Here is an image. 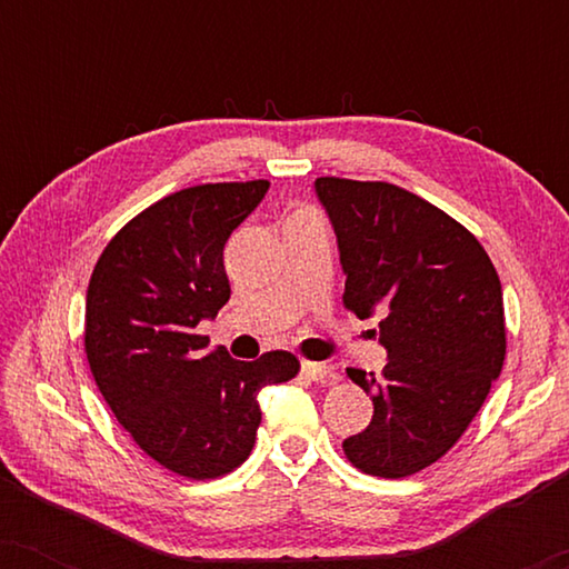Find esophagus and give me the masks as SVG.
<instances>
[{
    "instance_id": "obj_1",
    "label": "esophagus",
    "mask_w": 569,
    "mask_h": 569,
    "mask_svg": "<svg viewBox=\"0 0 569 569\" xmlns=\"http://www.w3.org/2000/svg\"><path fill=\"white\" fill-rule=\"evenodd\" d=\"M302 376H306L308 380H313V383H331V380L337 378V372H333L331 365H326V362L306 360L302 362Z\"/></svg>"
}]
</instances>
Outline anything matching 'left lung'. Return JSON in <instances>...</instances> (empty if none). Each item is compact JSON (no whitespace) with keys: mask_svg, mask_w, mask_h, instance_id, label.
Masks as SVG:
<instances>
[{"mask_svg":"<svg viewBox=\"0 0 569 569\" xmlns=\"http://www.w3.org/2000/svg\"><path fill=\"white\" fill-rule=\"evenodd\" d=\"M345 267V308L378 310L380 376L347 368L372 422L341 442L362 473L403 479L440 461L477 417L505 362L502 284L473 232L388 181L316 178Z\"/></svg>","mask_w":569,"mask_h":569,"instance_id":"1","label":"left lung"}]
</instances>
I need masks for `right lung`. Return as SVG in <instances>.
Instances as JSON below:
<instances>
[{"label": "right lung", "instance_id": "obj_1", "mask_svg": "<svg viewBox=\"0 0 569 569\" xmlns=\"http://www.w3.org/2000/svg\"><path fill=\"white\" fill-rule=\"evenodd\" d=\"M269 181L201 183L123 224L92 269L84 355L131 440L178 477L204 481L251 456L263 386L298 376L282 349L240 362L197 331L230 300L222 251Z\"/></svg>", "mask_w": 569, "mask_h": 569}]
</instances>
